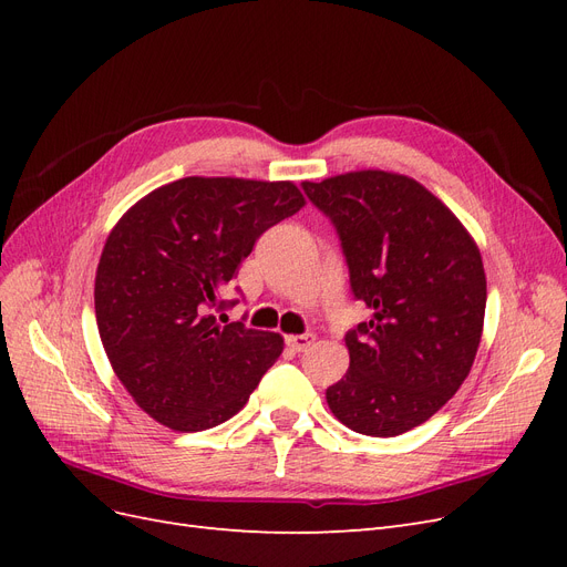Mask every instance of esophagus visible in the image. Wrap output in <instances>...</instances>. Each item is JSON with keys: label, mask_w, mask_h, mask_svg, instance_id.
<instances>
[{"label": "esophagus", "mask_w": 567, "mask_h": 567, "mask_svg": "<svg viewBox=\"0 0 567 567\" xmlns=\"http://www.w3.org/2000/svg\"><path fill=\"white\" fill-rule=\"evenodd\" d=\"M315 342L312 333H296V336H288L286 338V346L293 350V352H305Z\"/></svg>", "instance_id": "34e87169"}]
</instances>
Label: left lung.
I'll list each match as a JSON object with an SVG mask.
<instances>
[{
    "mask_svg": "<svg viewBox=\"0 0 567 567\" xmlns=\"http://www.w3.org/2000/svg\"><path fill=\"white\" fill-rule=\"evenodd\" d=\"M307 198L331 219L357 300L373 310L346 333L350 369L326 390L350 431L394 437L440 411L466 381L483 336V257L456 215L416 179L362 169Z\"/></svg>",
    "mask_w": 567,
    "mask_h": 567,
    "instance_id": "8db88e82",
    "label": "left lung"
}]
</instances>
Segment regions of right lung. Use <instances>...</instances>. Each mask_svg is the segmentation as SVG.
I'll return each mask as SVG.
<instances>
[{"label":"right lung","mask_w":567,"mask_h":567,"mask_svg":"<svg viewBox=\"0 0 567 567\" xmlns=\"http://www.w3.org/2000/svg\"><path fill=\"white\" fill-rule=\"evenodd\" d=\"M305 205L293 182L184 177L120 217L94 310L115 375L151 419L208 431L244 409L284 350L279 333L221 323L219 300L257 238Z\"/></svg>","instance_id":"obj_1"}]
</instances>
